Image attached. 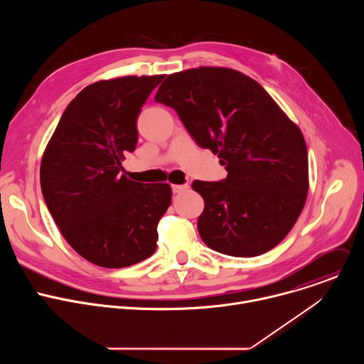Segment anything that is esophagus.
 Masks as SVG:
<instances>
[{
    "label": "esophagus",
    "instance_id": "obj_1",
    "mask_svg": "<svg viewBox=\"0 0 364 364\" xmlns=\"http://www.w3.org/2000/svg\"><path fill=\"white\" fill-rule=\"evenodd\" d=\"M188 188V184H174L173 186V193H183Z\"/></svg>",
    "mask_w": 364,
    "mask_h": 364
}]
</instances>
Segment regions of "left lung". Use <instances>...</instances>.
Returning <instances> with one entry per match:
<instances>
[{
    "label": "left lung",
    "mask_w": 364,
    "mask_h": 364,
    "mask_svg": "<svg viewBox=\"0 0 364 364\" xmlns=\"http://www.w3.org/2000/svg\"><path fill=\"white\" fill-rule=\"evenodd\" d=\"M155 100L173 108L197 145L218 154L228 171L222 181H193L204 200L197 220L203 242L240 257L275 247L306 200L301 129L256 80L228 68L173 73Z\"/></svg>",
    "instance_id": "obj_1"
}]
</instances>
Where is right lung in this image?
<instances>
[{
	"label": "right lung",
	"mask_w": 364,
	"mask_h": 364,
	"mask_svg": "<svg viewBox=\"0 0 364 364\" xmlns=\"http://www.w3.org/2000/svg\"><path fill=\"white\" fill-rule=\"evenodd\" d=\"M163 79L125 76L86 86L44 149L40 184L47 209L68 243L97 267H131L157 249L171 187L136 183L121 171L125 152L136 146L141 108Z\"/></svg>",
	"instance_id": "1"
}]
</instances>
